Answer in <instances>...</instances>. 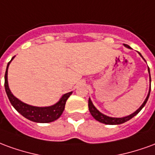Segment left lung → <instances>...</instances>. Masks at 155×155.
I'll use <instances>...</instances> for the list:
<instances>
[{
    "instance_id": "8db88e82",
    "label": "left lung",
    "mask_w": 155,
    "mask_h": 155,
    "mask_svg": "<svg viewBox=\"0 0 155 155\" xmlns=\"http://www.w3.org/2000/svg\"><path fill=\"white\" fill-rule=\"evenodd\" d=\"M124 45L125 46L126 48H129V49H131L130 48V45H125L124 44ZM139 54L141 57L143 58L142 56V54H140V52H139ZM143 61H145V60L143 59ZM148 71H149V74H150V84H151V78H150V69L148 67ZM150 90H151V86H150V90H149V93H148V95H147L146 99L144 100L143 101V103L141 104V106H140L138 110H137L135 112H134L133 114H130V115H128V116H125V117H122V118H114V117H110V116H107V115H105V114H102L101 112L98 110L97 109L95 108L93 103H92V101H91V98H89V103H88V105H89V110L91 112V114L92 116L94 117L95 120L99 121V122H101V123H103V124H112V125H114V124H123L124 122H126L128 120H130V119H132L134 116H135L139 112H140L142 109L143 108V106L145 105L146 104V102L148 101V99L150 97Z\"/></svg>"
}]
</instances>
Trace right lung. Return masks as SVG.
<instances>
[{"instance_id": "right-lung-1", "label": "right lung", "mask_w": 155, "mask_h": 155, "mask_svg": "<svg viewBox=\"0 0 155 155\" xmlns=\"http://www.w3.org/2000/svg\"><path fill=\"white\" fill-rule=\"evenodd\" d=\"M14 58L15 56H13L11 61L7 64L5 74V90L12 106L15 108L22 116L26 118L27 120H31L33 122H36V123H50L59 119L64 111L66 101L72 94V91L63 94L57 103L51 106L38 107V106H33V105H30L22 102L12 94L8 85V79H7L8 68Z\"/></svg>"}]
</instances>
